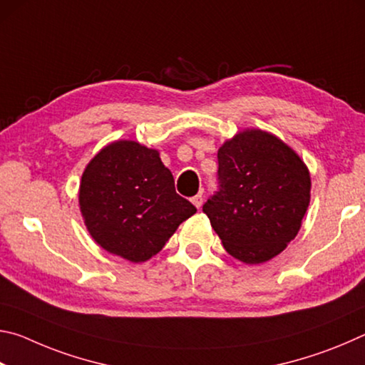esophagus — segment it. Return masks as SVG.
Masks as SVG:
<instances>
[{"label": "esophagus", "mask_w": 365, "mask_h": 365, "mask_svg": "<svg viewBox=\"0 0 365 365\" xmlns=\"http://www.w3.org/2000/svg\"><path fill=\"white\" fill-rule=\"evenodd\" d=\"M191 202H193V205H195L197 209H200L201 205H202V193H197L196 196L191 197Z\"/></svg>", "instance_id": "34e87169"}]
</instances>
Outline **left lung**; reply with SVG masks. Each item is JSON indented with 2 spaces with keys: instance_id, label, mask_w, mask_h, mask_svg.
I'll return each mask as SVG.
<instances>
[{
  "instance_id": "1",
  "label": "left lung",
  "mask_w": 365,
  "mask_h": 365,
  "mask_svg": "<svg viewBox=\"0 0 365 365\" xmlns=\"http://www.w3.org/2000/svg\"><path fill=\"white\" fill-rule=\"evenodd\" d=\"M217 191L202 206L230 256L269 261L298 235L311 200L304 163L282 140L246 130L217 153Z\"/></svg>"
}]
</instances>
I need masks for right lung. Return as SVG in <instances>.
I'll list each match as a JSON object with an SVG mask.
<instances>
[{
    "mask_svg": "<svg viewBox=\"0 0 365 365\" xmlns=\"http://www.w3.org/2000/svg\"><path fill=\"white\" fill-rule=\"evenodd\" d=\"M80 211L104 250L143 262L164 248L196 207L175 191L156 150L115 141L90 160L80 183Z\"/></svg>",
    "mask_w": 365,
    "mask_h": 365,
    "instance_id": "add662e5",
    "label": "right lung"
}]
</instances>
